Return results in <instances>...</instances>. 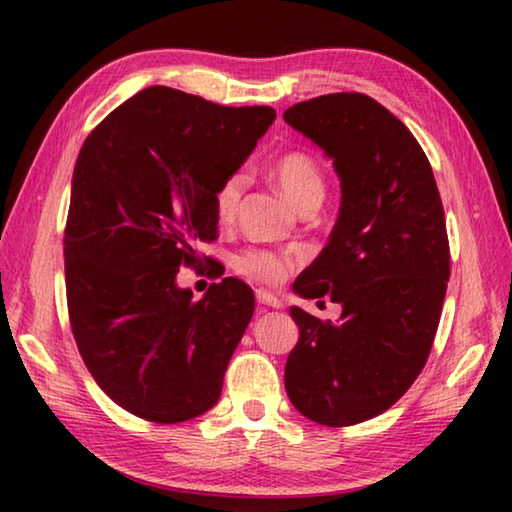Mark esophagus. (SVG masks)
Here are the masks:
<instances>
[{"label": "esophagus", "mask_w": 512, "mask_h": 512, "mask_svg": "<svg viewBox=\"0 0 512 512\" xmlns=\"http://www.w3.org/2000/svg\"><path fill=\"white\" fill-rule=\"evenodd\" d=\"M259 300H266V298H264V296H262V293H259Z\"/></svg>", "instance_id": "34e87169"}]
</instances>
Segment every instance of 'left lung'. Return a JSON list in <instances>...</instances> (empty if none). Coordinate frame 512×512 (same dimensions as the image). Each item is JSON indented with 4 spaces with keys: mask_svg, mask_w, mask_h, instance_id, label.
I'll list each match as a JSON object with an SVG mask.
<instances>
[{
    "mask_svg": "<svg viewBox=\"0 0 512 512\" xmlns=\"http://www.w3.org/2000/svg\"><path fill=\"white\" fill-rule=\"evenodd\" d=\"M216 106L153 85L94 128L76 160L65 230L72 332L112 402L149 422L194 420L219 402L255 298L198 246L216 239L219 196L275 110ZM194 263L210 281L180 288Z\"/></svg>",
    "mask_w": 512,
    "mask_h": 512,
    "instance_id": "left-lung-1",
    "label": "left lung"
}]
</instances>
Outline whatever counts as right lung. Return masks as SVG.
Masks as SVG:
<instances>
[{
  "mask_svg": "<svg viewBox=\"0 0 512 512\" xmlns=\"http://www.w3.org/2000/svg\"><path fill=\"white\" fill-rule=\"evenodd\" d=\"M341 183L339 219L293 309L300 339L284 368L307 420L350 427L384 413L420 375L449 280L443 203L427 155L363 94H325L284 112Z\"/></svg>",
  "mask_w": 512,
  "mask_h": 512,
  "instance_id": "add662e5",
  "label": "right lung"
}]
</instances>
